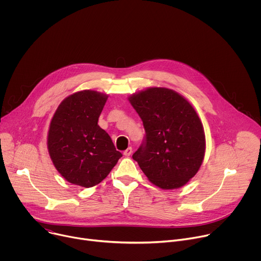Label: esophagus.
Instances as JSON below:
<instances>
[{
	"label": "esophagus",
	"instance_id": "1",
	"mask_svg": "<svg viewBox=\"0 0 261 261\" xmlns=\"http://www.w3.org/2000/svg\"><path fill=\"white\" fill-rule=\"evenodd\" d=\"M131 154H132V147H130V146H129L126 151H124V156L129 157Z\"/></svg>",
	"mask_w": 261,
	"mask_h": 261
}]
</instances>
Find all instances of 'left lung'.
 I'll list each match as a JSON object with an SVG mask.
<instances>
[{
    "label": "left lung",
    "mask_w": 261,
    "mask_h": 261,
    "mask_svg": "<svg viewBox=\"0 0 261 261\" xmlns=\"http://www.w3.org/2000/svg\"><path fill=\"white\" fill-rule=\"evenodd\" d=\"M128 100L145 130V143L133 159L157 187H182L198 172L205 154L204 129L196 110L184 96L161 87L139 91Z\"/></svg>",
    "instance_id": "1"
}]
</instances>
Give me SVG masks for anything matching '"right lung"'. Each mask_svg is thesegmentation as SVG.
Returning <instances> with one entry per match:
<instances>
[{
  "label": "right lung",
  "instance_id": "add662e5",
  "mask_svg": "<svg viewBox=\"0 0 261 261\" xmlns=\"http://www.w3.org/2000/svg\"><path fill=\"white\" fill-rule=\"evenodd\" d=\"M108 95L83 90L66 97L51 118L47 150L54 166L69 182L91 188L101 182L122 154L98 125Z\"/></svg>",
  "mask_w": 261,
  "mask_h": 261
}]
</instances>
